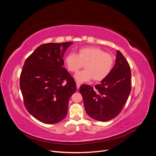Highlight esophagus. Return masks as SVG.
<instances>
[{"label":"esophagus","mask_w":156,"mask_h":156,"mask_svg":"<svg viewBox=\"0 0 156 156\" xmlns=\"http://www.w3.org/2000/svg\"><path fill=\"white\" fill-rule=\"evenodd\" d=\"M76 85H77V89H79V87H80V86H81V84L79 83H76Z\"/></svg>","instance_id":"34e87169"}]
</instances>
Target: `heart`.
Listing matches in <instances>:
<instances>
[{
    "label": "heart",
    "mask_w": 156,
    "mask_h": 156,
    "mask_svg": "<svg viewBox=\"0 0 156 156\" xmlns=\"http://www.w3.org/2000/svg\"><path fill=\"white\" fill-rule=\"evenodd\" d=\"M64 62L69 71L73 73L84 67V70L75 74V78L79 83L87 82L93 79L94 81L104 80L110 74L114 66L113 56L98 47L80 48L77 55L68 53Z\"/></svg>",
    "instance_id": "1"
}]
</instances>
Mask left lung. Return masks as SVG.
Wrapping results in <instances>:
<instances>
[{
  "label": "left lung",
  "mask_w": 156,
  "mask_h": 156,
  "mask_svg": "<svg viewBox=\"0 0 156 156\" xmlns=\"http://www.w3.org/2000/svg\"><path fill=\"white\" fill-rule=\"evenodd\" d=\"M131 69L127 60L119 50L111 72L100 84L93 88L80 87L84 108L92 119L106 122L119 115L131 92Z\"/></svg>",
  "instance_id": "8db88e82"
}]
</instances>
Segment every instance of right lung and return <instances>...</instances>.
Listing matches in <instances>:
<instances>
[{
  "instance_id": "add662e5",
  "label": "right lung",
  "mask_w": 156,
  "mask_h": 156,
  "mask_svg": "<svg viewBox=\"0 0 156 156\" xmlns=\"http://www.w3.org/2000/svg\"><path fill=\"white\" fill-rule=\"evenodd\" d=\"M72 42L42 44L28 57L20 75L24 105L31 115L47 124L66 116L70 97L77 90L64 67L63 56Z\"/></svg>"
}]
</instances>
